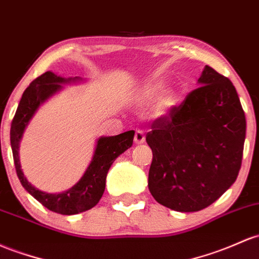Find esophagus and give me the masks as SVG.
Wrapping results in <instances>:
<instances>
[{
  "label": "esophagus",
  "instance_id": "34e87169",
  "mask_svg": "<svg viewBox=\"0 0 259 259\" xmlns=\"http://www.w3.org/2000/svg\"><path fill=\"white\" fill-rule=\"evenodd\" d=\"M134 141L135 144H143L145 141V134L143 130H136L135 132V136H134Z\"/></svg>",
  "mask_w": 259,
  "mask_h": 259
}]
</instances>
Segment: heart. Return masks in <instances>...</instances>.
<instances>
[{
  "mask_svg": "<svg viewBox=\"0 0 259 259\" xmlns=\"http://www.w3.org/2000/svg\"><path fill=\"white\" fill-rule=\"evenodd\" d=\"M162 92H163V84L152 83L145 90V96H146V98L149 99H157L162 95ZM172 102H173L172 93H166V95L163 96V98H162V103H163L164 106H169V104H172Z\"/></svg>",
  "mask_w": 259,
  "mask_h": 259,
  "instance_id": "obj_1",
  "label": "heart"
}]
</instances>
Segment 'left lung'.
Segmentation results:
<instances>
[{
	"instance_id": "left-lung-1",
	"label": "left lung",
	"mask_w": 259,
	"mask_h": 259,
	"mask_svg": "<svg viewBox=\"0 0 259 259\" xmlns=\"http://www.w3.org/2000/svg\"><path fill=\"white\" fill-rule=\"evenodd\" d=\"M199 87L153 121L149 189L157 203L181 212L211 205L237 178L246 116L236 88L206 65Z\"/></svg>"
}]
</instances>
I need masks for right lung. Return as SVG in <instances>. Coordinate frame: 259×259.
Returning a JSON list of instances; mask_svg holds the SVG:
<instances>
[{
    "label": "right lung",
    "instance_id": "obj_1",
    "mask_svg": "<svg viewBox=\"0 0 259 259\" xmlns=\"http://www.w3.org/2000/svg\"><path fill=\"white\" fill-rule=\"evenodd\" d=\"M79 79L81 78L78 77H61L51 71L42 73L41 76L34 79L24 91L12 124H11V146H12L14 166H16L17 176L22 186L45 208L62 215L78 214L97 205L106 189V178L110 166L119 155L132 147L135 134L134 130H129L115 136L99 138L95 155L84 175L72 188L66 192L51 194V193L41 192L32 186L22 172L18 155L19 141L23 135L25 126L29 123L39 106L51 97L54 93L61 90L62 83H70V82L79 81Z\"/></svg>",
    "mask_w": 259,
    "mask_h": 259
}]
</instances>
